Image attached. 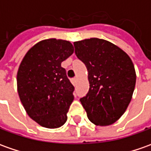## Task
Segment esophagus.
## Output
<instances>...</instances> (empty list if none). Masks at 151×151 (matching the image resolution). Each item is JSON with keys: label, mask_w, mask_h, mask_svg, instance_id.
Instances as JSON below:
<instances>
[{"label": "esophagus", "mask_w": 151, "mask_h": 151, "mask_svg": "<svg viewBox=\"0 0 151 151\" xmlns=\"http://www.w3.org/2000/svg\"><path fill=\"white\" fill-rule=\"evenodd\" d=\"M71 83L73 84L74 86H75L76 83H77V78H72V79H71Z\"/></svg>", "instance_id": "esophagus-1"}]
</instances>
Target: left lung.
Wrapping results in <instances>:
<instances>
[{
  "instance_id": "1",
  "label": "left lung",
  "mask_w": 151,
  "mask_h": 151,
  "mask_svg": "<svg viewBox=\"0 0 151 151\" xmlns=\"http://www.w3.org/2000/svg\"><path fill=\"white\" fill-rule=\"evenodd\" d=\"M77 57L88 72V93L80 101L91 122L109 126L127 110L136 86L134 64L122 49L91 38L73 43Z\"/></svg>"
}]
</instances>
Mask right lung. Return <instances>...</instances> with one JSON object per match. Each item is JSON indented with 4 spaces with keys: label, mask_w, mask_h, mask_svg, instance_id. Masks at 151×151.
I'll return each instance as SVG.
<instances>
[{
    "label": "right lung",
    "mask_w": 151,
    "mask_h": 151,
    "mask_svg": "<svg viewBox=\"0 0 151 151\" xmlns=\"http://www.w3.org/2000/svg\"><path fill=\"white\" fill-rule=\"evenodd\" d=\"M69 41H40L24 55L17 72V91L27 114L41 127L58 128L67 121L74 87L61 67L73 54Z\"/></svg>",
    "instance_id": "1"
}]
</instances>
